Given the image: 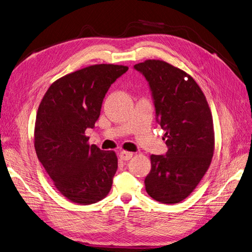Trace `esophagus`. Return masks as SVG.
<instances>
[{
  "label": "esophagus",
  "mask_w": 252,
  "mask_h": 252,
  "mask_svg": "<svg viewBox=\"0 0 252 252\" xmlns=\"http://www.w3.org/2000/svg\"><path fill=\"white\" fill-rule=\"evenodd\" d=\"M119 157H120V159H123L125 161H127V160H129V159L133 157V153L126 152V151H121L119 153Z\"/></svg>",
  "instance_id": "obj_1"
}]
</instances>
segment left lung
I'll list each match as a JSON object with an SVG mask.
<instances>
[{"instance_id": "1", "label": "left lung", "mask_w": 252, "mask_h": 252, "mask_svg": "<svg viewBox=\"0 0 252 252\" xmlns=\"http://www.w3.org/2000/svg\"><path fill=\"white\" fill-rule=\"evenodd\" d=\"M134 68L149 82L168 149L165 156L151 155L145 189L154 200L176 204L197 188L212 162V112L201 88L183 70L159 60H147Z\"/></svg>"}]
</instances>
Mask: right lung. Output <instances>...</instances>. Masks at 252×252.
<instances>
[{"label":"right lung","instance_id":"right-lung-1","mask_svg":"<svg viewBox=\"0 0 252 252\" xmlns=\"http://www.w3.org/2000/svg\"><path fill=\"white\" fill-rule=\"evenodd\" d=\"M123 64H93L59 78L38 105L36 156L63 197L89 205L110 192L118 160L115 152L88 143L111 85L127 71Z\"/></svg>","mask_w":252,"mask_h":252}]
</instances>
